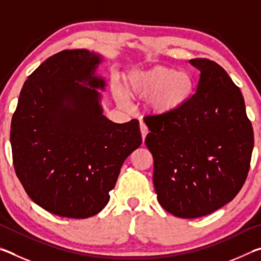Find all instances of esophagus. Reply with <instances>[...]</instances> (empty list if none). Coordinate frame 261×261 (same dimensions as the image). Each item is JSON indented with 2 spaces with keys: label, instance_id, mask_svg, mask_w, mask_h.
<instances>
[{
  "label": "esophagus",
  "instance_id": "34e87169",
  "mask_svg": "<svg viewBox=\"0 0 261 261\" xmlns=\"http://www.w3.org/2000/svg\"><path fill=\"white\" fill-rule=\"evenodd\" d=\"M139 127H140L141 138H143V141H144V140H145V138H146V135L148 134V129H147V126L145 125V123H143V122H140Z\"/></svg>",
  "mask_w": 261,
  "mask_h": 261
}]
</instances>
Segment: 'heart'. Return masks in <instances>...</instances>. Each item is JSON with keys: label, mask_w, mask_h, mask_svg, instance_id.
Instances as JSON below:
<instances>
[{"label": "heart", "mask_w": 261, "mask_h": 261, "mask_svg": "<svg viewBox=\"0 0 261 261\" xmlns=\"http://www.w3.org/2000/svg\"><path fill=\"white\" fill-rule=\"evenodd\" d=\"M193 91L191 73L163 65L132 72L124 84V93L127 96L149 98L148 109L156 115L177 112L191 99ZM116 96L118 100L122 99L121 91L116 92Z\"/></svg>", "instance_id": "b5f03b06"}]
</instances>
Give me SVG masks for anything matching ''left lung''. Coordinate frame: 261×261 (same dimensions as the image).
<instances>
[{
	"mask_svg": "<svg viewBox=\"0 0 261 261\" xmlns=\"http://www.w3.org/2000/svg\"><path fill=\"white\" fill-rule=\"evenodd\" d=\"M200 71L184 107L148 116L145 144L154 160L158 201L177 218L208 215L231 201L249 173L253 129L242 92L207 59L190 60Z\"/></svg>",
	"mask_w": 261,
	"mask_h": 261,
	"instance_id": "left-lung-1",
	"label": "left lung"
}]
</instances>
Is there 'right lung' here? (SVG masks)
Instances as JSON below:
<instances>
[{
  "mask_svg": "<svg viewBox=\"0 0 261 261\" xmlns=\"http://www.w3.org/2000/svg\"><path fill=\"white\" fill-rule=\"evenodd\" d=\"M102 56L62 50L28 77L12 116L17 177L35 204L63 218L86 219L109 201L121 167L141 144L139 122L103 115Z\"/></svg>",
  "mask_w": 261,
  "mask_h": 261,
  "instance_id": "obj_1",
  "label": "right lung"
}]
</instances>
